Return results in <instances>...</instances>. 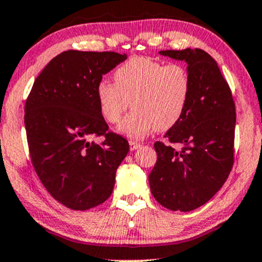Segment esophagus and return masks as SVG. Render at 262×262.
<instances>
[{"mask_svg": "<svg viewBox=\"0 0 262 262\" xmlns=\"http://www.w3.org/2000/svg\"><path fill=\"white\" fill-rule=\"evenodd\" d=\"M128 143H130V150L131 151H135V150H137V148L141 147V143H139L136 141H132V140Z\"/></svg>", "mask_w": 262, "mask_h": 262, "instance_id": "obj_1", "label": "esophagus"}]
</instances>
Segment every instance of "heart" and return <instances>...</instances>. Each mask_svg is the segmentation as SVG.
<instances>
[{
  "instance_id": "obj_1",
  "label": "heart",
  "mask_w": 262,
  "mask_h": 262,
  "mask_svg": "<svg viewBox=\"0 0 262 262\" xmlns=\"http://www.w3.org/2000/svg\"><path fill=\"white\" fill-rule=\"evenodd\" d=\"M115 83H97L101 116L117 123L128 106L134 108L121 121L119 132L142 139L155 128L165 131L180 121L187 107L191 81L182 64H164L150 57H132L114 72Z\"/></svg>"
}]
</instances>
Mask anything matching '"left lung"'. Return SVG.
Here are the masks:
<instances>
[{"label": "left lung", "mask_w": 262, "mask_h": 262, "mask_svg": "<svg viewBox=\"0 0 262 262\" xmlns=\"http://www.w3.org/2000/svg\"><path fill=\"white\" fill-rule=\"evenodd\" d=\"M160 55L185 61L191 92L180 121L166 132L170 143L157 141V161L148 175L151 192L172 211H192L222 187L233 165L236 110L231 91L217 63L200 49L166 50Z\"/></svg>", "instance_id": "8db88e82"}]
</instances>
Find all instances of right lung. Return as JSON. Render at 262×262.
Segmentation results:
<instances>
[{
  "instance_id": "obj_1",
  "label": "right lung",
  "mask_w": 262,
  "mask_h": 262,
  "mask_svg": "<svg viewBox=\"0 0 262 262\" xmlns=\"http://www.w3.org/2000/svg\"><path fill=\"white\" fill-rule=\"evenodd\" d=\"M126 58L117 52L64 51L42 70L26 101L33 167L52 198L71 210L105 202L128 152L122 136L107 132L96 97L102 76ZM97 136H104L101 144L94 141Z\"/></svg>"
}]
</instances>
